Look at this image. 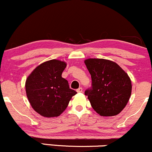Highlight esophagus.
<instances>
[{
    "mask_svg": "<svg viewBox=\"0 0 152 152\" xmlns=\"http://www.w3.org/2000/svg\"><path fill=\"white\" fill-rule=\"evenodd\" d=\"M76 91L78 92V93H81V92H83V88H81V87H80V88H78L77 90H76Z\"/></svg>",
    "mask_w": 152,
    "mask_h": 152,
    "instance_id": "34e87169",
    "label": "esophagus"
}]
</instances>
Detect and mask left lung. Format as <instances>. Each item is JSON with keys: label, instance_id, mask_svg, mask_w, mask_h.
Wrapping results in <instances>:
<instances>
[{"label": "left lung", "instance_id": "obj_1", "mask_svg": "<svg viewBox=\"0 0 152 152\" xmlns=\"http://www.w3.org/2000/svg\"><path fill=\"white\" fill-rule=\"evenodd\" d=\"M92 80L85 91L94 111L102 116H113L125 108L132 94L129 76L116 63L104 58L84 61Z\"/></svg>", "mask_w": 152, "mask_h": 152}]
</instances>
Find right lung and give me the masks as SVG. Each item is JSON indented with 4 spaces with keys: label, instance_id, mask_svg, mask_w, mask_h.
<instances>
[{
    "label": "right lung",
    "instance_id": "add662e5",
    "mask_svg": "<svg viewBox=\"0 0 152 152\" xmlns=\"http://www.w3.org/2000/svg\"><path fill=\"white\" fill-rule=\"evenodd\" d=\"M66 63L53 59L38 65L26 81V92L31 106L47 118L56 117L65 111L76 91L62 78Z\"/></svg>",
    "mask_w": 152,
    "mask_h": 152
}]
</instances>
